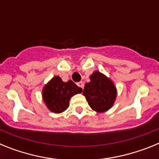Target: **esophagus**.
<instances>
[{"mask_svg":"<svg viewBox=\"0 0 159 159\" xmlns=\"http://www.w3.org/2000/svg\"><path fill=\"white\" fill-rule=\"evenodd\" d=\"M77 86L80 87V88H83V89H84V83H83V82H79V83H77Z\"/></svg>","mask_w":159,"mask_h":159,"instance_id":"obj_1","label":"esophagus"}]
</instances>
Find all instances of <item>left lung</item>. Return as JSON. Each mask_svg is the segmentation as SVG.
<instances>
[{
  "label": "left lung",
  "mask_w": 159,
  "mask_h": 159,
  "mask_svg": "<svg viewBox=\"0 0 159 159\" xmlns=\"http://www.w3.org/2000/svg\"><path fill=\"white\" fill-rule=\"evenodd\" d=\"M90 82L84 85L83 95L95 111L102 113L113 107L117 97V88L109 77L99 71L89 76Z\"/></svg>",
  "instance_id": "8db88e82"
}]
</instances>
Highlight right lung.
I'll list each match as a JSON object with an SVG mask.
<instances>
[{
  "mask_svg": "<svg viewBox=\"0 0 159 159\" xmlns=\"http://www.w3.org/2000/svg\"><path fill=\"white\" fill-rule=\"evenodd\" d=\"M82 91V88L71 80L64 82L59 75H55L43 86L42 99L50 111L62 113L69 107L71 97Z\"/></svg>",
  "mask_w": 159,
  "mask_h": 159,
  "instance_id": "right-lung-1",
  "label": "right lung"
}]
</instances>
